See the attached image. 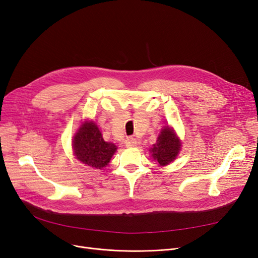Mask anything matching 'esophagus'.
<instances>
[{"mask_svg": "<svg viewBox=\"0 0 258 258\" xmlns=\"http://www.w3.org/2000/svg\"><path fill=\"white\" fill-rule=\"evenodd\" d=\"M124 143H126V146H128V147H134L137 144V140L135 138L129 137L126 139V142Z\"/></svg>", "mask_w": 258, "mask_h": 258, "instance_id": "34e87169", "label": "esophagus"}]
</instances>
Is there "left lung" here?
<instances>
[{
	"label": "left lung",
	"instance_id": "1",
	"mask_svg": "<svg viewBox=\"0 0 258 258\" xmlns=\"http://www.w3.org/2000/svg\"><path fill=\"white\" fill-rule=\"evenodd\" d=\"M179 147H181V142L175 136L174 131L166 127L161 130L157 143L154 144V148H152V156L155 160L158 161L160 166H166L175 159Z\"/></svg>",
	"mask_w": 258,
	"mask_h": 258
}]
</instances>
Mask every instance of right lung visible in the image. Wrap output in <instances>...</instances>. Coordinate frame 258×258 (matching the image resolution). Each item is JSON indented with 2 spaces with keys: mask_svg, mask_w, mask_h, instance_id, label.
<instances>
[{
  "mask_svg": "<svg viewBox=\"0 0 258 258\" xmlns=\"http://www.w3.org/2000/svg\"><path fill=\"white\" fill-rule=\"evenodd\" d=\"M73 150L76 158L86 166L102 169L110 162L117 147L104 141L95 122L86 121L74 137Z\"/></svg>",
  "mask_w": 258,
  "mask_h": 258,
  "instance_id": "add662e5",
  "label": "right lung"
}]
</instances>
